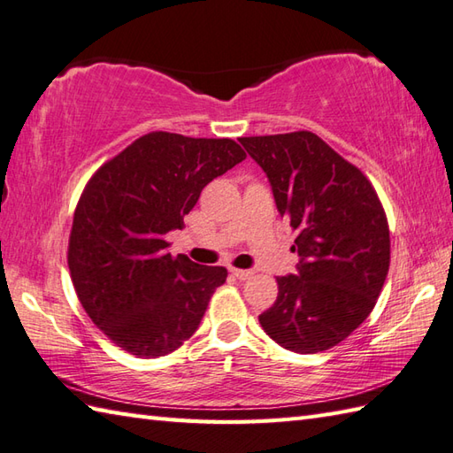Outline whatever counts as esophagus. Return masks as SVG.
<instances>
[{
  "mask_svg": "<svg viewBox=\"0 0 453 453\" xmlns=\"http://www.w3.org/2000/svg\"><path fill=\"white\" fill-rule=\"evenodd\" d=\"M230 273H233L236 280H248L252 275L250 270H236V267H233V270H230Z\"/></svg>",
  "mask_w": 453,
  "mask_h": 453,
  "instance_id": "obj_1",
  "label": "esophagus"
}]
</instances>
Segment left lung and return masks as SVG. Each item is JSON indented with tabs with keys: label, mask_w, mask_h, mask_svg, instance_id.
I'll use <instances>...</instances> for the list:
<instances>
[{
	"label": "left lung",
	"mask_w": 453,
	"mask_h": 453,
	"mask_svg": "<svg viewBox=\"0 0 453 453\" xmlns=\"http://www.w3.org/2000/svg\"><path fill=\"white\" fill-rule=\"evenodd\" d=\"M280 215L297 233V273L278 278L260 325L281 348L317 354L369 317L389 272L391 240L372 183L315 133L244 136Z\"/></svg>",
	"instance_id": "obj_1"
}]
</instances>
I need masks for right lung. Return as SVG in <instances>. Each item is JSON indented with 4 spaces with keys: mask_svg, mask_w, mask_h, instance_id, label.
<instances>
[{
    "mask_svg": "<svg viewBox=\"0 0 453 453\" xmlns=\"http://www.w3.org/2000/svg\"><path fill=\"white\" fill-rule=\"evenodd\" d=\"M244 158L230 138L158 131L91 175L73 213L68 267L88 317L125 352L160 357L197 330L226 270L173 257L165 234L183 226L209 181Z\"/></svg>",
    "mask_w": 453,
    "mask_h": 453,
    "instance_id": "right-lung-1",
    "label": "right lung"
}]
</instances>
